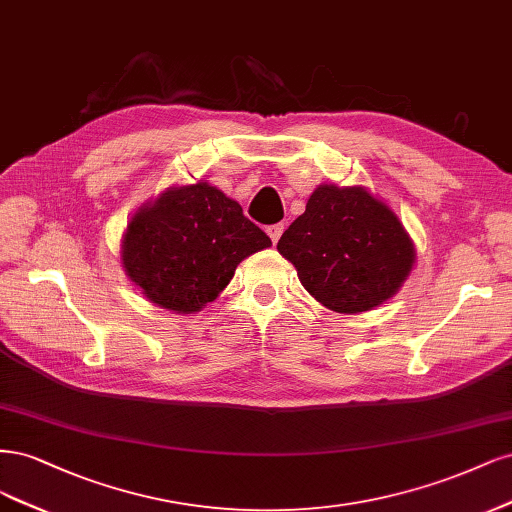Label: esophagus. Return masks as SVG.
Wrapping results in <instances>:
<instances>
[{
  "label": "esophagus",
  "mask_w": 512,
  "mask_h": 512,
  "mask_svg": "<svg viewBox=\"0 0 512 512\" xmlns=\"http://www.w3.org/2000/svg\"><path fill=\"white\" fill-rule=\"evenodd\" d=\"M283 223H276V225H268L266 227V232H268V236H270V240L276 244L278 242V238H280V234H283Z\"/></svg>",
  "instance_id": "34e87169"
}]
</instances>
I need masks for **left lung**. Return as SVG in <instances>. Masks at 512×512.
<instances>
[{
  "mask_svg": "<svg viewBox=\"0 0 512 512\" xmlns=\"http://www.w3.org/2000/svg\"><path fill=\"white\" fill-rule=\"evenodd\" d=\"M276 249L312 298L344 315L393 298L415 263L400 219L364 187L319 185Z\"/></svg>",
  "mask_w": 512,
  "mask_h": 512,
  "instance_id": "8db88e82",
  "label": "left lung"
}]
</instances>
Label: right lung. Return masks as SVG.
Wrapping results in <instances>:
<instances>
[{
  "mask_svg": "<svg viewBox=\"0 0 512 512\" xmlns=\"http://www.w3.org/2000/svg\"><path fill=\"white\" fill-rule=\"evenodd\" d=\"M272 246L242 206L208 183L170 187L127 223L125 274L144 298L174 312L202 310L229 285L238 263Z\"/></svg>",
  "mask_w": 512,
  "mask_h": 512,
  "instance_id": "right-lung-1",
  "label": "right lung"
}]
</instances>
